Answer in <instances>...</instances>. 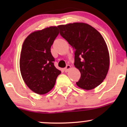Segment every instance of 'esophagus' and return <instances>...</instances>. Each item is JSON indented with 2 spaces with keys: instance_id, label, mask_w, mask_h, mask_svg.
I'll return each instance as SVG.
<instances>
[{
  "instance_id": "34e87169",
  "label": "esophagus",
  "mask_w": 127,
  "mask_h": 127,
  "mask_svg": "<svg viewBox=\"0 0 127 127\" xmlns=\"http://www.w3.org/2000/svg\"><path fill=\"white\" fill-rule=\"evenodd\" d=\"M70 68H71V66L70 65H67L66 67H65L64 68V72H67L68 70H69L70 69Z\"/></svg>"
}]
</instances>
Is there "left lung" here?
Returning <instances> with one entry per match:
<instances>
[{"mask_svg": "<svg viewBox=\"0 0 127 127\" xmlns=\"http://www.w3.org/2000/svg\"><path fill=\"white\" fill-rule=\"evenodd\" d=\"M60 34L75 50V65L81 72L76 85L91 90L103 82L108 73L110 57L101 34L87 23L60 25Z\"/></svg>", "mask_w": 127, "mask_h": 127, "instance_id": "left-lung-1", "label": "left lung"}]
</instances>
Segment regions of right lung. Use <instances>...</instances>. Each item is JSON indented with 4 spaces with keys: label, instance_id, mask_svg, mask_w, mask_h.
I'll return each mask as SVG.
<instances>
[{
    "label": "right lung",
    "instance_id": "obj_1",
    "mask_svg": "<svg viewBox=\"0 0 127 127\" xmlns=\"http://www.w3.org/2000/svg\"><path fill=\"white\" fill-rule=\"evenodd\" d=\"M58 27L51 26L32 32L22 46L20 59L23 81L32 91L42 95L54 87L61 73L54 65L51 47L59 35Z\"/></svg>",
    "mask_w": 127,
    "mask_h": 127
}]
</instances>
